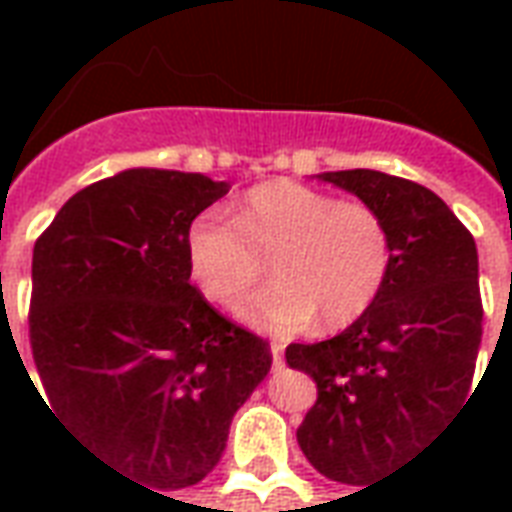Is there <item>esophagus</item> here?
I'll use <instances>...</instances> for the list:
<instances>
[{"label": "esophagus", "instance_id": "34e87169", "mask_svg": "<svg viewBox=\"0 0 512 512\" xmlns=\"http://www.w3.org/2000/svg\"><path fill=\"white\" fill-rule=\"evenodd\" d=\"M271 367L274 370H282L285 367V345L271 343Z\"/></svg>", "mask_w": 512, "mask_h": 512}]
</instances>
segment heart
Here are the masks:
<instances>
[{
  "label": "heart",
  "mask_w": 512,
  "mask_h": 512,
  "mask_svg": "<svg viewBox=\"0 0 512 512\" xmlns=\"http://www.w3.org/2000/svg\"><path fill=\"white\" fill-rule=\"evenodd\" d=\"M271 257L277 282L235 312L266 332H296L315 318L343 329L362 318L384 288L392 241L384 219L359 200H334L296 180L246 191L235 222L200 213L186 233L191 282L213 304L255 285Z\"/></svg>",
  "instance_id": "1"
}]
</instances>
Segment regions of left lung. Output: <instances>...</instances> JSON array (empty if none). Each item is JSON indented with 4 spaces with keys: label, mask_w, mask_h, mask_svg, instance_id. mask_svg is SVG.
<instances>
[{
    "label": "left lung",
    "mask_w": 512,
    "mask_h": 512,
    "mask_svg": "<svg viewBox=\"0 0 512 512\" xmlns=\"http://www.w3.org/2000/svg\"><path fill=\"white\" fill-rule=\"evenodd\" d=\"M318 178L370 205L392 241L373 307L332 340L285 351L318 384L296 430L301 452L323 477L365 491L469 395L483 337L477 246L447 202L414 180L376 169Z\"/></svg>",
    "instance_id": "left-lung-1"
}]
</instances>
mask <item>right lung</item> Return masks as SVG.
Here are the masks:
<instances>
[{
    "instance_id": "right-lung-1",
    "label": "right lung",
    "mask_w": 512,
    "mask_h": 512,
    "mask_svg": "<svg viewBox=\"0 0 512 512\" xmlns=\"http://www.w3.org/2000/svg\"><path fill=\"white\" fill-rule=\"evenodd\" d=\"M227 191L200 172L123 169L76 191L32 252L43 406L142 488L200 483L271 370L268 345L189 282V224Z\"/></svg>"
}]
</instances>
